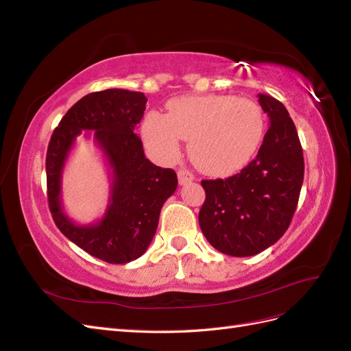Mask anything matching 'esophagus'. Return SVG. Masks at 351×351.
<instances>
[{"label":"esophagus","instance_id":"1","mask_svg":"<svg viewBox=\"0 0 351 351\" xmlns=\"http://www.w3.org/2000/svg\"><path fill=\"white\" fill-rule=\"evenodd\" d=\"M177 176H178V183L182 184V186H186L189 183H192L193 180H195L193 173L190 171V169H187V168H180L178 171H177Z\"/></svg>","mask_w":351,"mask_h":351}]
</instances>
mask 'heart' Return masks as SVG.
I'll use <instances>...</instances> for the list:
<instances>
[{
	"label": "heart",
	"instance_id": "1",
	"mask_svg": "<svg viewBox=\"0 0 351 351\" xmlns=\"http://www.w3.org/2000/svg\"><path fill=\"white\" fill-rule=\"evenodd\" d=\"M168 114L151 111L142 132L146 146L159 159L173 162L189 142L193 164L212 176H228L246 167L265 133L261 105L232 95H202L171 99Z\"/></svg>",
	"mask_w": 351,
	"mask_h": 351
}]
</instances>
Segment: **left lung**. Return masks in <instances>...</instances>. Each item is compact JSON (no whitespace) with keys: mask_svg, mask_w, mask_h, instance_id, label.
Instances as JSON below:
<instances>
[{"mask_svg":"<svg viewBox=\"0 0 351 351\" xmlns=\"http://www.w3.org/2000/svg\"><path fill=\"white\" fill-rule=\"evenodd\" d=\"M269 117L259 152L228 178L202 180L206 199L199 226L217 250L230 256H253L277 243L289 228L304 176L303 151L284 105L259 93Z\"/></svg>","mask_w":351,"mask_h":351,"instance_id":"8db88e82","label":"left lung"}]
</instances>
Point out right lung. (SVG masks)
<instances>
[{
  "instance_id": "add662e5",
  "label": "right lung",
  "mask_w": 351,
  "mask_h": 351,
  "mask_svg": "<svg viewBox=\"0 0 351 351\" xmlns=\"http://www.w3.org/2000/svg\"><path fill=\"white\" fill-rule=\"evenodd\" d=\"M142 92L107 89L83 97L62 117L47 151L48 204L56 226L69 240L108 263L132 262L149 247L165 200L177 189V174L145 156L134 133L146 110ZM92 131L112 168V196L104 217L77 226L60 205V176L75 137Z\"/></svg>"
}]
</instances>
